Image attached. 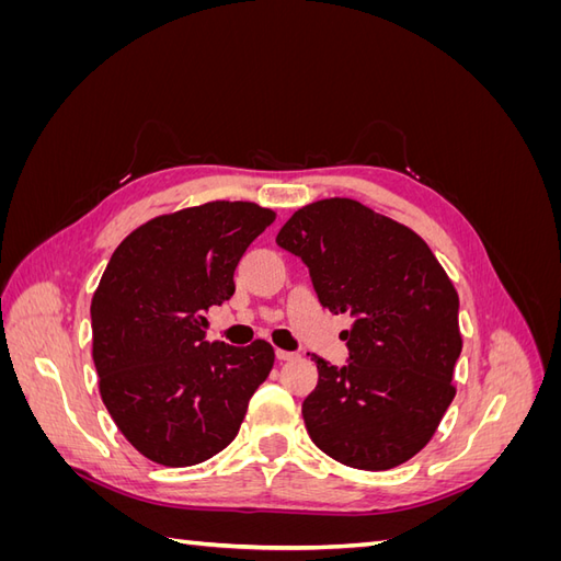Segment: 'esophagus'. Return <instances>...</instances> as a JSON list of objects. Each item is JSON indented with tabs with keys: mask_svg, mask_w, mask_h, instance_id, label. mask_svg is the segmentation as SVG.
I'll list each match as a JSON object with an SVG mask.
<instances>
[{
	"mask_svg": "<svg viewBox=\"0 0 561 561\" xmlns=\"http://www.w3.org/2000/svg\"><path fill=\"white\" fill-rule=\"evenodd\" d=\"M295 358H297V353H293V351H283V348H276V360L285 363V360H295Z\"/></svg>",
	"mask_w": 561,
	"mask_h": 561,
	"instance_id": "esophagus-1",
	"label": "esophagus"
}]
</instances>
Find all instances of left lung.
<instances>
[{"label": "left lung", "instance_id": "left-lung-1", "mask_svg": "<svg viewBox=\"0 0 561 561\" xmlns=\"http://www.w3.org/2000/svg\"><path fill=\"white\" fill-rule=\"evenodd\" d=\"M276 243L309 266L332 313H351L348 363L313 355L318 386L301 416L318 449L360 470H388L428 445L456 388L458 295L410 227L353 198L299 208Z\"/></svg>", "mask_w": 561, "mask_h": 561}]
</instances>
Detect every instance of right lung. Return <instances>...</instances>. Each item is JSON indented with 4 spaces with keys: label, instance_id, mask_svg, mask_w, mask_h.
I'll return each mask as SVG.
<instances>
[{
    "label": "right lung",
    "instance_id": "1",
    "mask_svg": "<svg viewBox=\"0 0 561 561\" xmlns=\"http://www.w3.org/2000/svg\"><path fill=\"white\" fill-rule=\"evenodd\" d=\"M276 219L248 201H210L149 219L112 254L91 301L93 363L116 428L149 461L184 468L222 451L274 367L264 339L206 342L243 252Z\"/></svg>",
    "mask_w": 561,
    "mask_h": 561
}]
</instances>
